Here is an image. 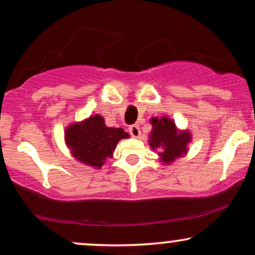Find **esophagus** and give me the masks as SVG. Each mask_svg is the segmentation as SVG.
<instances>
[{"label": "esophagus", "instance_id": "34e87169", "mask_svg": "<svg viewBox=\"0 0 255 255\" xmlns=\"http://www.w3.org/2000/svg\"><path fill=\"white\" fill-rule=\"evenodd\" d=\"M129 133H130V135L133 136V137H139L140 136V133H141L139 126L131 125L130 127H129Z\"/></svg>", "mask_w": 255, "mask_h": 255}]
</instances>
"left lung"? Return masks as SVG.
Wrapping results in <instances>:
<instances>
[{
    "mask_svg": "<svg viewBox=\"0 0 255 255\" xmlns=\"http://www.w3.org/2000/svg\"><path fill=\"white\" fill-rule=\"evenodd\" d=\"M152 131L148 143L152 149L158 151L159 161L170 165L177 158L188 153V145L191 142L189 130L178 129L173 120L162 118L151 119Z\"/></svg>",
    "mask_w": 255,
    "mask_h": 255,
    "instance_id": "8db88e82",
    "label": "left lung"
}]
</instances>
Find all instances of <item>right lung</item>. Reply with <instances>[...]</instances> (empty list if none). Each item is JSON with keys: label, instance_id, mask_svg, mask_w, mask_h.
<instances>
[{"label": "right lung", "instance_id": "obj_1", "mask_svg": "<svg viewBox=\"0 0 255 255\" xmlns=\"http://www.w3.org/2000/svg\"><path fill=\"white\" fill-rule=\"evenodd\" d=\"M129 137L122 128L107 127L101 115L73 122L65 129V142L72 157L82 164L101 168L113 158L118 142Z\"/></svg>", "mask_w": 255, "mask_h": 255}]
</instances>
